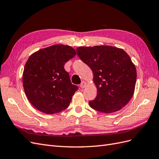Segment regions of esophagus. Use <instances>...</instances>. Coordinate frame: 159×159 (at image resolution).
I'll use <instances>...</instances> for the list:
<instances>
[{
  "label": "esophagus",
  "instance_id": "obj_1",
  "mask_svg": "<svg viewBox=\"0 0 159 159\" xmlns=\"http://www.w3.org/2000/svg\"><path fill=\"white\" fill-rule=\"evenodd\" d=\"M86 85H87V83H86L85 81H83L81 83V84L80 85V87L81 88H84L86 87Z\"/></svg>",
  "mask_w": 159,
  "mask_h": 159
}]
</instances>
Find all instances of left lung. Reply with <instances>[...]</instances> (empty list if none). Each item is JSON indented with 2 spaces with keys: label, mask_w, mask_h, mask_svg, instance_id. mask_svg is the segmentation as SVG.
<instances>
[{
  "label": "left lung",
  "mask_w": 159,
  "mask_h": 159,
  "mask_svg": "<svg viewBox=\"0 0 159 159\" xmlns=\"http://www.w3.org/2000/svg\"><path fill=\"white\" fill-rule=\"evenodd\" d=\"M76 51L93 74L98 93L89 102L90 107L111 113L125 106L134 94L137 80L135 66L126 52L111 46H81Z\"/></svg>",
  "instance_id": "left-lung-1"
}]
</instances>
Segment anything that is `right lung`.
<instances>
[{
    "instance_id": "obj_1",
    "label": "right lung",
    "mask_w": 159,
    "mask_h": 159,
    "mask_svg": "<svg viewBox=\"0 0 159 159\" xmlns=\"http://www.w3.org/2000/svg\"><path fill=\"white\" fill-rule=\"evenodd\" d=\"M76 55L73 48L52 45L33 53L24 68L22 84L31 104L46 114L68 107L78 86L71 84L64 64Z\"/></svg>"
}]
</instances>
